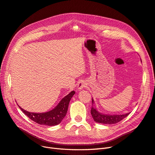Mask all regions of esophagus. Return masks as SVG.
<instances>
[{
  "label": "esophagus",
  "instance_id": "34e87169",
  "mask_svg": "<svg viewBox=\"0 0 155 155\" xmlns=\"http://www.w3.org/2000/svg\"><path fill=\"white\" fill-rule=\"evenodd\" d=\"M87 85V84L85 82H84V81H79L77 84V87H78V89H80V90H82V89H84V87H86Z\"/></svg>",
  "mask_w": 155,
  "mask_h": 155
}]
</instances>
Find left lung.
<instances>
[{"instance_id": "8db88e82", "label": "left lung", "mask_w": 155, "mask_h": 155, "mask_svg": "<svg viewBox=\"0 0 155 155\" xmlns=\"http://www.w3.org/2000/svg\"><path fill=\"white\" fill-rule=\"evenodd\" d=\"M92 104L93 105L94 104L93 99H92ZM130 113V112L126 114H121V115H108V114H103L100 113L93 107H92L91 110V114L94 121L99 123L108 124L117 123L118 122L121 121L124 118L128 116Z\"/></svg>"}]
</instances>
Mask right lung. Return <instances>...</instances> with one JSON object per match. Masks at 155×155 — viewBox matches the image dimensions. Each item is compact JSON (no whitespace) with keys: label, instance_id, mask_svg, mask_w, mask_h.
<instances>
[{"label":"right lung","instance_id":"add662e5","mask_svg":"<svg viewBox=\"0 0 155 155\" xmlns=\"http://www.w3.org/2000/svg\"><path fill=\"white\" fill-rule=\"evenodd\" d=\"M75 92L71 91L63 98L53 110L44 113H34L26 111L20 106V108L32 121L38 124L47 126H55L59 124L66 116L69 103Z\"/></svg>","mask_w":155,"mask_h":155}]
</instances>
